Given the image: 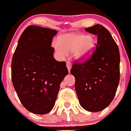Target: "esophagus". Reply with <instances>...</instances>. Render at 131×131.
I'll return each instance as SVG.
<instances>
[{"mask_svg":"<svg viewBox=\"0 0 131 131\" xmlns=\"http://www.w3.org/2000/svg\"><path fill=\"white\" fill-rule=\"evenodd\" d=\"M66 66H67V68H68V71H69V72H70V69H71V66H72V64H71V62L68 61V62H66Z\"/></svg>","mask_w":131,"mask_h":131,"instance_id":"34e87169","label":"esophagus"}]
</instances>
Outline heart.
<instances>
[{"label":"heart","mask_w":131,"mask_h":131,"mask_svg":"<svg viewBox=\"0 0 131 131\" xmlns=\"http://www.w3.org/2000/svg\"><path fill=\"white\" fill-rule=\"evenodd\" d=\"M56 51L61 57H65L73 52L78 60H85L92 53L94 41L88 35L67 34L58 38V42H54Z\"/></svg>","instance_id":"1"}]
</instances>
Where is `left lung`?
Returning a JSON list of instances; mask_svg holds the SVG:
<instances>
[{
	"label": "left lung",
	"mask_w": 131,
	"mask_h": 131,
	"mask_svg": "<svg viewBox=\"0 0 131 131\" xmlns=\"http://www.w3.org/2000/svg\"><path fill=\"white\" fill-rule=\"evenodd\" d=\"M97 36L95 50L84 62H75L71 73L80 105L89 112L103 110L110 104L119 82L120 54L111 33L100 24L85 29Z\"/></svg>",
	"instance_id": "8db88e82"
}]
</instances>
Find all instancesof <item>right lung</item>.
<instances>
[{"mask_svg": "<svg viewBox=\"0 0 131 131\" xmlns=\"http://www.w3.org/2000/svg\"><path fill=\"white\" fill-rule=\"evenodd\" d=\"M56 30L28 26L19 37L12 60V81L23 106L35 114L52 110L60 83L68 74L66 62L54 58Z\"/></svg>", "mask_w": 131, "mask_h": 131, "instance_id": "right-lung-1", "label": "right lung"}]
</instances>
